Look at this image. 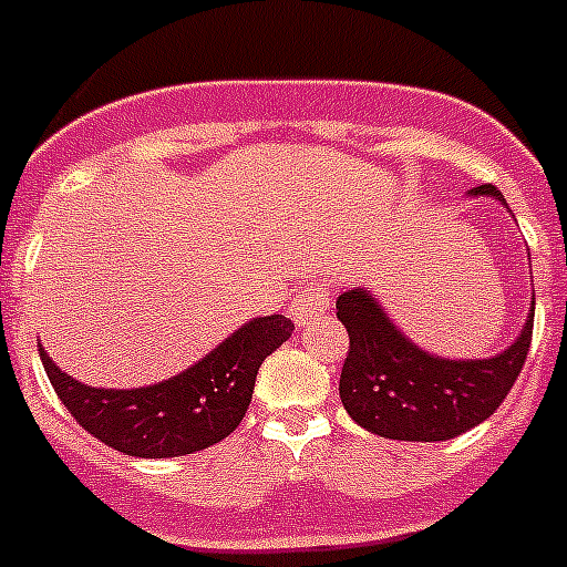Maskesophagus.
<instances>
[{"label": "esophagus", "mask_w": 567, "mask_h": 567, "mask_svg": "<svg viewBox=\"0 0 567 567\" xmlns=\"http://www.w3.org/2000/svg\"><path fill=\"white\" fill-rule=\"evenodd\" d=\"M329 303H332V298H329V289L323 284H312V287L300 289L292 298V307H289L295 327L303 329L318 318H323L329 312Z\"/></svg>", "instance_id": "esophagus-1"}]
</instances>
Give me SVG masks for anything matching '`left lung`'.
<instances>
[{
	"instance_id": "8db88e82",
	"label": "left lung",
	"mask_w": 567,
	"mask_h": 567,
	"mask_svg": "<svg viewBox=\"0 0 567 567\" xmlns=\"http://www.w3.org/2000/svg\"><path fill=\"white\" fill-rule=\"evenodd\" d=\"M471 195L505 204L497 187ZM338 320L349 332L340 372V400L349 417L385 440L440 443L488 420L519 378L534 329V303L519 338L494 358L452 360L425 352L405 338L365 287L338 298Z\"/></svg>"
}]
</instances>
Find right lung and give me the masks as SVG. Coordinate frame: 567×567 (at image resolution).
I'll return each instance as SVG.
<instances>
[{"label":"right lung","instance_id":"1","mask_svg":"<svg viewBox=\"0 0 567 567\" xmlns=\"http://www.w3.org/2000/svg\"><path fill=\"white\" fill-rule=\"evenodd\" d=\"M284 315L252 318L184 372L142 389H96L62 372L39 346L59 400L84 432L142 460L184 457L221 443L252 400L260 363L292 334Z\"/></svg>","mask_w":567,"mask_h":567}]
</instances>
